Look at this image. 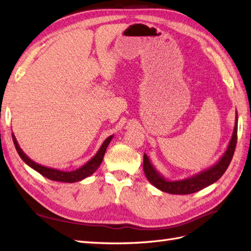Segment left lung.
Returning a JSON list of instances; mask_svg holds the SVG:
<instances>
[{
    "instance_id": "1",
    "label": "left lung",
    "mask_w": 251,
    "mask_h": 251,
    "mask_svg": "<svg viewBox=\"0 0 251 251\" xmlns=\"http://www.w3.org/2000/svg\"><path fill=\"white\" fill-rule=\"evenodd\" d=\"M236 141L237 113L235 114L234 130H233V134L229 142V145H227L224 154L221 155L220 159L217 161L214 165L197 173L196 175H193L191 177L183 178V179L179 180H170L154 168V165L151 163V161H150L148 155L146 153H144V173L145 175H146L148 181L163 192H168L171 194H190L198 192L200 190H202V189L208 187L211 183L216 182L222 175H224V173L226 171L227 166H229L231 162L233 154H234Z\"/></svg>"
}]
</instances>
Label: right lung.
Returning <instances> with one entry per match:
<instances>
[{"instance_id":"add662e5","label":"right lung","mask_w":251,"mask_h":251,"mask_svg":"<svg viewBox=\"0 0 251 251\" xmlns=\"http://www.w3.org/2000/svg\"><path fill=\"white\" fill-rule=\"evenodd\" d=\"M13 136V141L15 144V147L17 152L20 155V158L24 160V162L25 164H27L32 168L33 170H35L36 172L40 173L41 175H43L44 177L48 178L50 180H54V181H62V182H76V181H80L85 178L89 177L90 175H92L94 172H96L99 166L101 165L105 151H106V148L108 147L109 143L113 140L114 135L108 136L106 140L103 142V144L101 145V147L98 150V152L93 155V157L88 161L87 163L83 164L82 166H80L79 169H77L75 171H71V172H65V171H60L57 169H52V168H48V166H44L42 164H38L34 161L31 160L27 155L24 152L19 146L18 142L16 140V136L14 135V133H12Z\"/></svg>"}]
</instances>
